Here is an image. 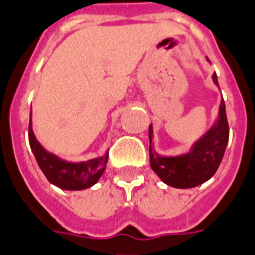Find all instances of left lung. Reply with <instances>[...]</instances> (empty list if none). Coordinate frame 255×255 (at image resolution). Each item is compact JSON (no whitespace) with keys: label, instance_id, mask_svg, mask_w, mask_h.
<instances>
[{"label":"left lung","instance_id":"1","mask_svg":"<svg viewBox=\"0 0 255 255\" xmlns=\"http://www.w3.org/2000/svg\"><path fill=\"white\" fill-rule=\"evenodd\" d=\"M218 85L217 75H213ZM229 138V125L225 103L220 104L216 125L195 142L192 149L180 156H159L149 148V162L160 180L174 188H194L214 176L223 160ZM149 141H152V126H149Z\"/></svg>","mask_w":255,"mask_h":255}]
</instances>
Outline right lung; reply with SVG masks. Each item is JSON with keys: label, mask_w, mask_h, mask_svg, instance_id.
Returning <instances> with one entry per match:
<instances>
[{"label": "right lung", "mask_w": 255, "mask_h": 255, "mask_svg": "<svg viewBox=\"0 0 255 255\" xmlns=\"http://www.w3.org/2000/svg\"><path fill=\"white\" fill-rule=\"evenodd\" d=\"M28 140L38 166L48 178V181L61 189L79 191L95 185L106 170L108 155L81 163H71L48 152L34 136L31 121L28 126Z\"/></svg>", "instance_id": "right-lung-1"}]
</instances>
